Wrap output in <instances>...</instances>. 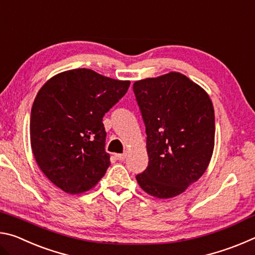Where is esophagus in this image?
<instances>
[{
    "mask_svg": "<svg viewBox=\"0 0 255 255\" xmlns=\"http://www.w3.org/2000/svg\"><path fill=\"white\" fill-rule=\"evenodd\" d=\"M127 153H123V154H116V158L119 159V161H123V159L126 158Z\"/></svg>",
    "mask_w": 255,
    "mask_h": 255,
    "instance_id": "1",
    "label": "esophagus"
}]
</instances>
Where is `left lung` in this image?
Wrapping results in <instances>:
<instances>
[{
    "mask_svg": "<svg viewBox=\"0 0 255 255\" xmlns=\"http://www.w3.org/2000/svg\"><path fill=\"white\" fill-rule=\"evenodd\" d=\"M146 128L148 165L136 175L148 195L182 193L208 167L215 143V112L208 94L176 72L132 86Z\"/></svg>",
    "mask_w": 255,
    "mask_h": 255,
    "instance_id": "8db88e82",
    "label": "left lung"
}]
</instances>
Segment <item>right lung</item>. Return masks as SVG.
Here are the masks:
<instances>
[{
	"mask_svg": "<svg viewBox=\"0 0 255 255\" xmlns=\"http://www.w3.org/2000/svg\"><path fill=\"white\" fill-rule=\"evenodd\" d=\"M129 85V81L76 68L51 77L39 90L31 109L30 140L38 166L56 187L82 193L106 174L110 156L103 116Z\"/></svg>",
	"mask_w": 255,
	"mask_h": 255,
	"instance_id": "1",
	"label": "right lung"
}]
</instances>
